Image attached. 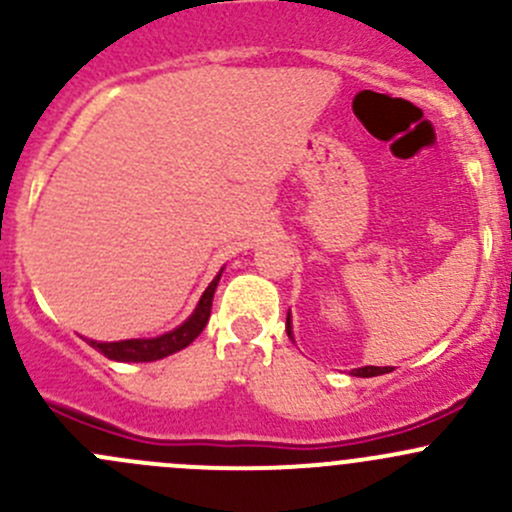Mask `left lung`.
<instances>
[{"label":"left lung","mask_w":512,"mask_h":512,"mask_svg":"<svg viewBox=\"0 0 512 512\" xmlns=\"http://www.w3.org/2000/svg\"><path fill=\"white\" fill-rule=\"evenodd\" d=\"M287 334H289V339H292V327H289V317H287ZM386 371H391L389 366H361V369H354L352 374H354V376H364V379H369V376L386 374Z\"/></svg>","instance_id":"8db88e82"}]
</instances>
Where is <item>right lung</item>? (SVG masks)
<instances>
[{"label": "right lung", "mask_w": 512, "mask_h": 512, "mask_svg": "<svg viewBox=\"0 0 512 512\" xmlns=\"http://www.w3.org/2000/svg\"><path fill=\"white\" fill-rule=\"evenodd\" d=\"M220 275L210 282V287L205 289L203 297H200L198 309L190 314L188 322L180 324L173 332L163 334L156 339H126V342H89L91 347L98 349L103 356L113 361H156L163 356L180 352V349L188 347L195 337L205 329L210 319V309H213V294L218 287Z\"/></svg>", "instance_id": "add662e5"}]
</instances>
